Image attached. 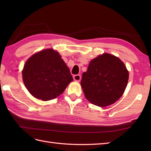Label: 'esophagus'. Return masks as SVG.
<instances>
[{"instance_id":"34e87169","label":"esophagus","mask_w":151,"mask_h":151,"mask_svg":"<svg viewBox=\"0 0 151 151\" xmlns=\"http://www.w3.org/2000/svg\"><path fill=\"white\" fill-rule=\"evenodd\" d=\"M73 79L74 81H75L76 82H79L80 81H81V76L80 75H75L73 76Z\"/></svg>"}]
</instances>
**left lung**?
<instances>
[{"label":"left lung","mask_w":151,"mask_h":151,"mask_svg":"<svg viewBox=\"0 0 151 151\" xmlns=\"http://www.w3.org/2000/svg\"><path fill=\"white\" fill-rule=\"evenodd\" d=\"M129 72L116 56L104 53L92 60L82 74L81 86L92 104L107 106L119 100L126 89Z\"/></svg>","instance_id":"1"}]
</instances>
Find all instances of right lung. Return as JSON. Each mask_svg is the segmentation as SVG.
<instances>
[{
    "instance_id": "1",
    "label": "right lung",
    "mask_w": 151,
    "mask_h": 151,
    "mask_svg": "<svg viewBox=\"0 0 151 151\" xmlns=\"http://www.w3.org/2000/svg\"><path fill=\"white\" fill-rule=\"evenodd\" d=\"M22 79L28 91L45 101L62 94L73 81L69 67L59 53L51 49L41 50L27 61Z\"/></svg>"
}]
</instances>
